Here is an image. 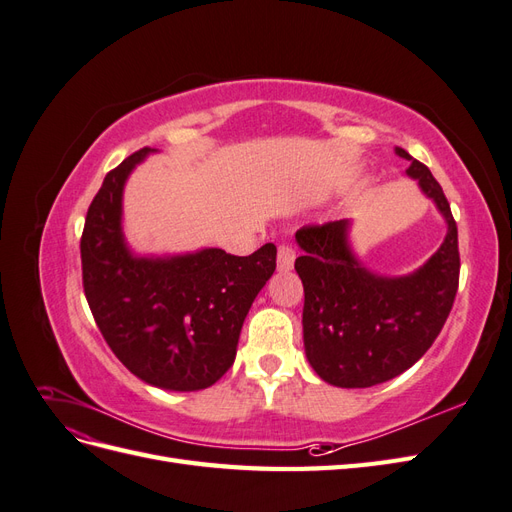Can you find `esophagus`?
Returning <instances> with one entry per match:
<instances>
[{
  "mask_svg": "<svg viewBox=\"0 0 512 512\" xmlns=\"http://www.w3.org/2000/svg\"><path fill=\"white\" fill-rule=\"evenodd\" d=\"M294 258H297V252H294L290 245L282 243L280 247H277V269H280L282 273H286V271L292 269Z\"/></svg>",
  "mask_w": 512,
  "mask_h": 512,
  "instance_id": "obj_1",
  "label": "esophagus"
}]
</instances>
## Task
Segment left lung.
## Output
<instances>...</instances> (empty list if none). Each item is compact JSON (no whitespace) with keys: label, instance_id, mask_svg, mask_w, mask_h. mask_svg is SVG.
<instances>
[{"label":"left lung","instance_id":"1","mask_svg":"<svg viewBox=\"0 0 512 512\" xmlns=\"http://www.w3.org/2000/svg\"><path fill=\"white\" fill-rule=\"evenodd\" d=\"M406 173L418 179L448 224L440 250L404 277H382L354 258L348 220L297 230L303 256L294 260L305 303L303 342L316 374L342 389H367L404 374L436 342L459 288L457 224L431 170L408 151Z\"/></svg>","mask_w":512,"mask_h":512}]
</instances>
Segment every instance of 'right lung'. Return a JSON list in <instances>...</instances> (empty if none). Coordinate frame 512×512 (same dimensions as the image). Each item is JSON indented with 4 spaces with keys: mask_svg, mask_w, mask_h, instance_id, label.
<instances>
[{
    "mask_svg": "<svg viewBox=\"0 0 512 512\" xmlns=\"http://www.w3.org/2000/svg\"><path fill=\"white\" fill-rule=\"evenodd\" d=\"M143 147L104 177L81 237L83 288L108 348L136 378L166 391H200L235 363L239 333L277 250L250 256L218 247L170 258H136L121 232V194Z\"/></svg>",
    "mask_w": 512,
    "mask_h": 512,
    "instance_id": "1",
    "label": "right lung"
}]
</instances>
